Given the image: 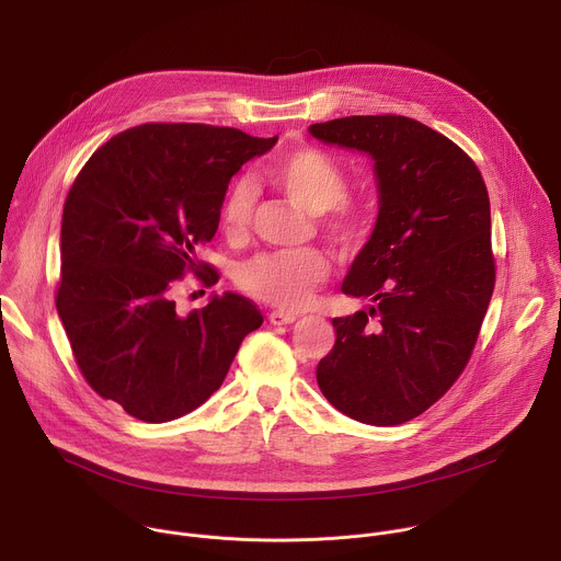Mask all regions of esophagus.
Here are the masks:
<instances>
[{
  "mask_svg": "<svg viewBox=\"0 0 561 561\" xmlns=\"http://www.w3.org/2000/svg\"><path fill=\"white\" fill-rule=\"evenodd\" d=\"M268 319H271V324H275V327H286V324H293L297 317H295V314H290V312L273 310V312L268 314Z\"/></svg>",
  "mask_w": 561,
  "mask_h": 561,
  "instance_id": "1",
  "label": "esophagus"
}]
</instances>
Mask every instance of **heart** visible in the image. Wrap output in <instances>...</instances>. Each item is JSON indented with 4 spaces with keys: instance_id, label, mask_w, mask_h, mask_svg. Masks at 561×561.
Listing matches in <instances>:
<instances>
[{
    "instance_id": "obj_1",
    "label": "heart",
    "mask_w": 561,
    "mask_h": 561,
    "mask_svg": "<svg viewBox=\"0 0 561 561\" xmlns=\"http://www.w3.org/2000/svg\"><path fill=\"white\" fill-rule=\"evenodd\" d=\"M264 180L301 210L317 215V230L344 253L359 251L373 232L375 213L364 199L348 195V178L333 154L299 146L275 154ZM255 213V193L234 182L219 206V230L230 242L244 239ZM329 275V260L314 249L297 253H262L237 268V284L251 297L282 310L304 308L312 290Z\"/></svg>"
}]
</instances>
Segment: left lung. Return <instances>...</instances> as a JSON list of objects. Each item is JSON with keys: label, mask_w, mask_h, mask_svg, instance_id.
Masks as SVG:
<instances>
[{"label": "left lung", "mask_w": 561, "mask_h": 561, "mask_svg": "<svg viewBox=\"0 0 561 561\" xmlns=\"http://www.w3.org/2000/svg\"><path fill=\"white\" fill-rule=\"evenodd\" d=\"M310 133L368 152L381 204L342 286L375 306L333 319L335 346L317 364V383L357 422H411L463 373L491 304L484 178L455 141L404 115H351Z\"/></svg>", "instance_id": "8db88e82"}]
</instances>
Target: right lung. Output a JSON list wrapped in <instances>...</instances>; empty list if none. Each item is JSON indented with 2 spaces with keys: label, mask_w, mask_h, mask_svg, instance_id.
<instances>
[{
  "label": "right lung",
  "mask_w": 561,
  "mask_h": 561,
  "mask_svg": "<svg viewBox=\"0 0 561 561\" xmlns=\"http://www.w3.org/2000/svg\"><path fill=\"white\" fill-rule=\"evenodd\" d=\"M277 137L210 124L150 122L100 146L61 215L55 304L89 386L148 424L178 420L221 386L239 344L264 322L249 297L215 295L178 314L173 293L215 237L230 178Z\"/></svg>",
  "instance_id": "add662e5"
}]
</instances>
